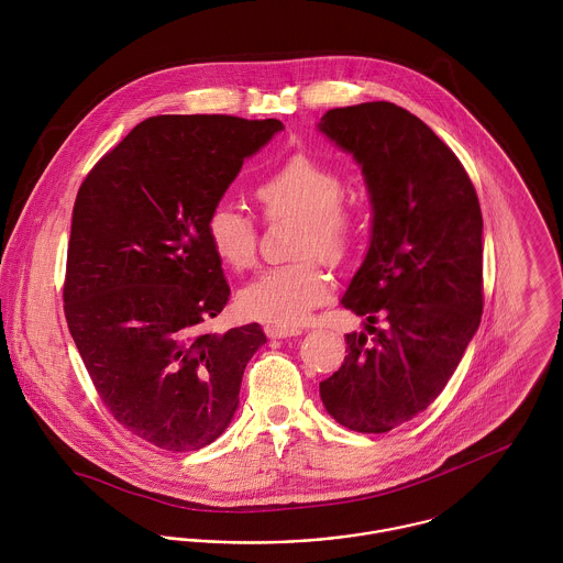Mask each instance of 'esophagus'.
I'll use <instances>...</instances> for the list:
<instances>
[{"label":"esophagus","instance_id":"obj_1","mask_svg":"<svg viewBox=\"0 0 563 563\" xmlns=\"http://www.w3.org/2000/svg\"><path fill=\"white\" fill-rule=\"evenodd\" d=\"M303 329L295 327V324H266V335L268 338H290V335H299Z\"/></svg>","mask_w":563,"mask_h":563}]
</instances>
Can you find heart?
Instances as JSON below:
<instances>
[{
  "mask_svg": "<svg viewBox=\"0 0 563 563\" xmlns=\"http://www.w3.org/2000/svg\"><path fill=\"white\" fill-rule=\"evenodd\" d=\"M266 219H301L303 230L295 264L275 266L249 284L241 295L246 314L271 322L306 321L333 290L319 255L329 264H344L362 234L357 208L344 201L340 170L308 154H295L268 173L253 190ZM208 239L214 253L236 273L257 264V228L230 206L208 217Z\"/></svg>",
  "mask_w": 563,
  "mask_h": 563,
  "instance_id": "b5f03b06",
  "label": "heart"
}]
</instances>
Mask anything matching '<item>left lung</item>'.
<instances>
[{"instance_id": "8db88e82", "label": "left lung", "mask_w": 563, "mask_h": 563, "mask_svg": "<svg viewBox=\"0 0 563 563\" xmlns=\"http://www.w3.org/2000/svg\"><path fill=\"white\" fill-rule=\"evenodd\" d=\"M319 128L362 164L373 203L342 297L368 333H346L322 405L351 431L386 433L438 399L482 322V206L457 156L390 101L333 108Z\"/></svg>"}]
</instances>
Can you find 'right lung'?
I'll use <instances>...</instances> for the list:
<instances>
[{"mask_svg":"<svg viewBox=\"0 0 563 563\" xmlns=\"http://www.w3.org/2000/svg\"><path fill=\"white\" fill-rule=\"evenodd\" d=\"M282 121L162 114L97 162L74 206L65 317L119 424L164 451H199L230 424L257 322L203 324L230 299L208 217Z\"/></svg>","mask_w":563,"mask_h":563,"instance_id":"1","label":"right lung"}]
</instances>
